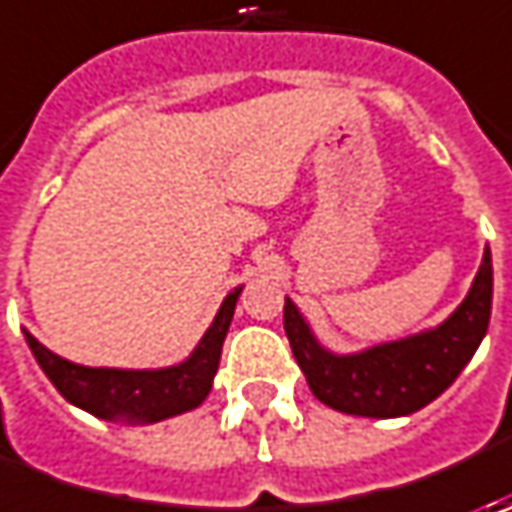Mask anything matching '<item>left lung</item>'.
<instances>
[{"label": "left lung", "instance_id": "1", "mask_svg": "<svg viewBox=\"0 0 512 512\" xmlns=\"http://www.w3.org/2000/svg\"><path fill=\"white\" fill-rule=\"evenodd\" d=\"M490 305L493 262L484 247L482 265L464 302L442 325L359 353H333L316 339L302 310L285 299V333L319 402L350 416L399 419L439 399L456 382L487 333Z\"/></svg>", "mask_w": 512, "mask_h": 512}]
</instances>
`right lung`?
I'll list each match as a JSON object with an SVG mask.
<instances>
[{"mask_svg": "<svg viewBox=\"0 0 512 512\" xmlns=\"http://www.w3.org/2000/svg\"><path fill=\"white\" fill-rule=\"evenodd\" d=\"M242 287H233L210 322L205 336L193 347L185 362L156 367V370H122V367H85L56 356L33 333H25L30 353L45 370L53 387L96 419L128 424L165 422L170 416L187 413L205 402L213 376L219 370L222 344Z\"/></svg>", "mask_w": 512, "mask_h": 512, "instance_id": "1", "label": "right lung"}]
</instances>
